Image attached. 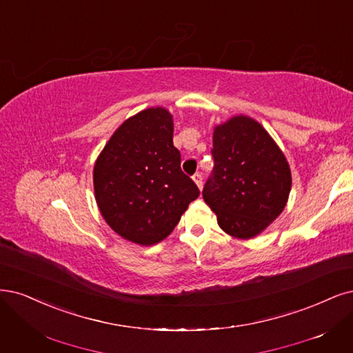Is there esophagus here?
<instances>
[{
  "label": "esophagus",
  "mask_w": 353,
  "mask_h": 353,
  "mask_svg": "<svg viewBox=\"0 0 353 353\" xmlns=\"http://www.w3.org/2000/svg\"><path fill=\"white\" fill-rule=\"evenodd\" d=\"M192 181L196 182V185L201 190V187H203V176H201V174H196L192 176Z\"/></svg>",
  "instance_id": "esophagus-1"
}]
</instances>
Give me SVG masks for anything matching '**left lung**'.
Segmentation results:
<instances>
[{
	"label": "left lung",
	"mask_w": 353,
	"mask_h": 353,
	"mask_svg": "<svg viewBox=\"0 0 353 353\" xmlns=\"http://www.w3.org/2000/svg\"><path fill=\"white\" fill-rule=\"evenodd\" d=\"M214 169L203 199L223 232L251 239L285 209L292 187L286 156L267 130L248 115L213 128Z\"/></svg>",
	"instance_id": "1"
}]
</instances>
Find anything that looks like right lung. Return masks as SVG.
<instances>
[{"instance_id": "add662e5", "label": "right lung", "mask_w": 353, "mask_h": 353, "mask_svg": "<svg viewBox=\"0 0 353 353\" xmlns=\"http://www.w3.org/2000/svg\"><path fill=\"white\" fill-rule=\"evenodd\" d=\"M172 137V114L148 108L115 130L94 162L99 212L114 232L134 244L149 247L171 235L200 194L181 171Z\"/></svg>"}]
</instances>
